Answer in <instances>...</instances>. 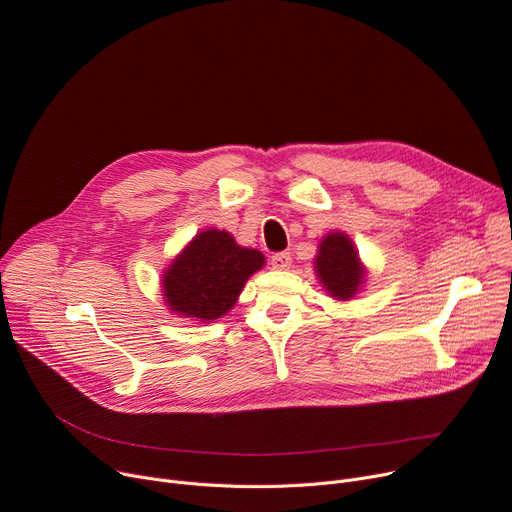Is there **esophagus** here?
Segmentation results:
<instances>
[{"label": "esophagus", "mask_w": 512, "mask_h": 512, "mask_svg": "<svg viewBox=\"0 0 512 512\" xmlns=\"http://www.w3.org/2000/svg\"><path fill=\"white\" fill-rule=\"evenodd\" d=\"M291 262H293L291 252H277L270 258L272 268H277V270H287L291 266Z\"/></svg>", "instance_id": "34e87169"}]
</instances>
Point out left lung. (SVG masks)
I'll list each match as a JSON object with an SVG mask.
<instances>
[{
	"instance_id": "obj_1",
	"label": "left lung",
	"mask_w": 512,
	"mask_h": 512,
	"mask_svg": "<svg viewBox=\"0 0 512 512\" xmlns=\"http://www.w3.org/2000/svg\"><path fill=\"white\" fill-rule=\"evenodd\" d=\"M313 264L324 289L338 301L352 299L365 283V266L359 260V252L342 231L326 235Z\"/></svg>"
}]
</instances>
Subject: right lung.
<instances>
[{"instance_id": "right-lung-1", "label": "right lung", "mask_w": 512, "mask_h": 512, "mask_svg": "<svg viewBox=\"0 0 512 512\" xmlns=\"http://www.w3.org/2000/svg\"><path fill=\"white\" fill-rule=\"evenodd\" d=\"M262 266V252L238 246L227 231L205 229L164 270V301L180 318L219 320Z\"/></svg>"}]
</instances>
